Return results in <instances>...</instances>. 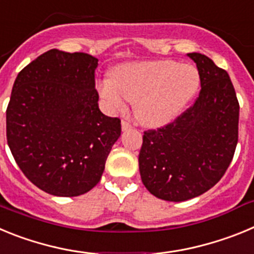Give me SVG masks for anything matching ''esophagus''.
I'll return each instance as SVG.
<instances>
[{
  "label": "esophagus",
  "mask_w": 254,
  "mask_h": 254,
  "mask_svg": "<svg viewBox=\"0 0 254 254\" xmlns=\"http://www.w3.org/2000/svg\"><path fill=\"white\" fill-rule=\"evenodd\" d=\"M132 128L131 123L127 122V121H122V129L123 131H128V129Z\"/></svg>",
  "instance_id": "obj_1"
}]
</instances>
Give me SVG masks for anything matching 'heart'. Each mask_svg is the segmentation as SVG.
Here are the masks:
<instances>
[{
	"label": "heart",
	"instance_id": "b5f03b06",
	"mask_svg": "<svg viewBox=\"0 0 254 254\" xmlns=\"http://www.w3.org/2000/svg\"><path fill=\"white\" fill-rule=\"evenodd\" d=\"M198 87L199 73L192 64L143 61L117 67L113 78L99 84V94L112 113H123L132 102L142 125L160 127L176 120Z\"/></svg>",
	"mask_w": 254,
	"mask_h": 254
}]
</instances>
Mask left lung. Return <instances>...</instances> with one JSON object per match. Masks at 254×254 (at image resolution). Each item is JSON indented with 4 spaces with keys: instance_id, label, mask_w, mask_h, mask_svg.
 Here are the masks:
<instances>
[{
    "instance_id": "8db88e82",
    "label": "left lung",
    "mask_w": 254,
    "mask_h": 254,
    "mask_svg": "<svg viewBox=\"0 0 254 254\" xmlns=\"http://www.w3.org/2000/svg\"><path fill=\"white\" fill-rule=\"evenodd\" d=\"M194 61L201 90L174 122L143 132L138 168L160 199L181 202L207 192L225 174L238 143L239 103L225 69L201 53Z\"/></svg>"
}]
</instances>
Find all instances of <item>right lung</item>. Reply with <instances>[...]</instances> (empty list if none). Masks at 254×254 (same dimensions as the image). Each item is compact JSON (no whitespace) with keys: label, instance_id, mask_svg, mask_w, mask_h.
<instances>
[{"label":"right lung","instance_id":"1","mask_svg":"<svg viewBox=\"0 0 254 254\" xmlns=\"http://www.w3.org/2000/svg\"><path fill=\"white\" fill-rule=\"evenodd\" d=\"M98 58L51 49L21 69L6 111V136L26 178L53 196L95 187L121 120L103 114L95 90Z\"/></svg>","mask_w":254,"mask_h":254}]
</instances>
